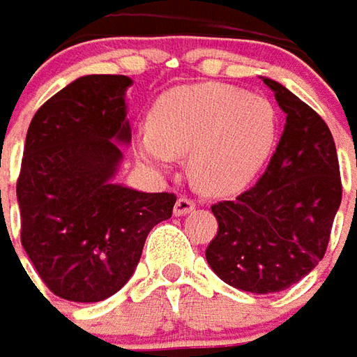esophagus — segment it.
Masks as SVG:
<instances>
[{
  "label": "esophagus",
  "instance_id": "esophagus-1",
  "mask_svg": "<svg viewBox=\"0 0 357 357\" xmlns=\"http://www.w3.org/2000/svg\"><path fill=\"white\" fill-rule=\"evenodd\" d=\"M195 206V200H190V198H186V196H181V198L176 200V204H174V216H184V214L192 212Z\"/></svg>",
  "mask_w": 357,
  "mask_h": 357
}]
</instances>
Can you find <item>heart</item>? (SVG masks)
Wrapping results in <instances>:
<instances>
[{"instance_id":"b5f03b06","label":"heart","mask_w":357,"mask_h":357,"mask_svg":"<svg viewBox=\"0 0 357 357\" xmlns=\"http://www.w3.org/2000/svg\"><path fill=\"white\" fill-rule=\"evenodd\" d=\"M279 114L265 96L226 84L173 88L153 104L149 128L133 139L135 157L155 173L173 171L188 153V176L200 192L238 195L269 161Z\"/></svg>"}]
</instances>
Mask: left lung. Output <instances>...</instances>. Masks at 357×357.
I'll list each match as a JSON object with an SVG mask.
<instances>
[{
  "instance_id": "1",
  "label": "left lung",
  "mask_w": 357,
  "mask_h": 357,
  "mask_svg": "<svg viewBox=\"0 0 357 357\" xmlns=\"http://www.w3.org/2000/svg\"><path fill=\"white\" fill-rule=\"evenodd\" d=\"M287 114L263 176L236 200L212 206V271L240 291L269 295L307 277L328 248L342 202L340 167L328 126L283 84L261 76Z\"/></svg>"
}]
</instances>
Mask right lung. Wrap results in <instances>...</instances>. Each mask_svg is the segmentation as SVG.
Masks as SVG:
<instances>
[{
    "label": "right lung",
    "mask_w": 357,
    "mask_h": 357,
    "mask_svg": "<svg viewBox=\"0 0 357 357\" xmlns=\"http://www.w3.org/2000/svg\"><path fill=\"white\" fill-rule=\"evenodd\" d=\"M128 76H80L47 100L25 139L17 202L21 243L61 298L98 303L128 283L149 231L176 196L116 183L131 143Z\"/></svg>",
    "instance_id": "1"
}]
</instances>
